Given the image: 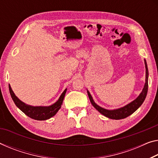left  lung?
<instances>
[{"instance_id": "1", "label": "left lung", "mask_w": 158, "mask_h": 158, "mask_svg": "<svg viewBox=\"0 0 158 158\" xmlns=\"http://www.w3.org/2000/svg\"><path fill=\"white\" fill-rule=\"evenodd\" d=\"M144 62L145 66H146V83H145L143 89L142 90V92L134 101L131 102L129 104H127V106L120 107V108L118 109L106 110L98 106L96 102H94V99H93L91 95L90 94L89 91H87L88 96L92 106H94L100 113L103 114L104 116H106V117H108V118L112 119H124L129 116V115H131V114H133L134 112L141 106L143 102L148 93V66L146 60H144Z\"/></svg>"}]
</instances>
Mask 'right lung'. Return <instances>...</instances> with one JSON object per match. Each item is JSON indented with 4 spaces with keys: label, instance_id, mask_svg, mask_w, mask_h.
Listing matches in <instances>:
<instances>
[{
    "label": "right lung",
    "instance_id": "obj_1",
    "mask_svg": "<svg viewBox=\"0 0 158 158\" xmlns=\"http://www.w3.org/2000/svg\"><path fill=\"white\" fill-rule=\"evenodd\" d=\"M9 91L15 104L25 114L29 117L30 118L36 120H46L53 117L58 112L59 110L60 109L64 98V95L66 94L67 89L61 94V96H60L57 101L50 106H29V105H27L26 103L21 101L15 96V94H14L10 84Z\"/></svg>",
    "mask_w": 158,
    "mask_h": 158
}]
</instances>
